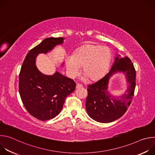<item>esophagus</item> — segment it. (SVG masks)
Segmentation results:
<instances>
[{
  "label": "esophagus",
  "mask_w": 155,
  "mask_h": 155,
  "mask_svg": "<svg viewBox=\"0 0 155 155\" xmlns=\"http://www.w3.org/2000/svg\"><path fill=\"white\" fill-rule=\"evenodd\" d=\"M83 87V85L81 84H79V83H77V85H76V88L77 89V88H80V87Z\"/></svg>",
  "instance_id": "34e87169"
}]
</instances>
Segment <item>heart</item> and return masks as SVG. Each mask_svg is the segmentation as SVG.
<instances>
[{
  "label": "heart",
  "mask_w": 155,
  "mask_h": 155,
  "mask_svg": "<svg viewBox=\"0 0 155 155\" xmlns=\"http://www.w3.org/2000/svg\"><path fill=\"white\" fill-rule=\"evenodd\" d=\"M112 53L106 47L86 44L78 48L72 56L65 59V67L68 75L74 78L78 75L80 67L85 78L96 81L102 77L110 65Z\"/></svg>",
  "instance_id": "b5f03b06"
}]
</instances>
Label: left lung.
I'll list each match as a JSON object with an SVG mask.
<instances>
[{
  "label": "left lung",
  "instance_id": "8db88e82",
  "mask_svg": "<svg viewBox=\"0 0 155 155\" xmlns=\"http://www.w3.org/2000/svg\"><path fill=\"white\" fill-rule=\"evenodd\" d=\"M117 56L111 69L101 79L87 86V96L85 103L86 112L94 120L107 123L122 117L133 97L136 87V72L133 63L127 56ZM125 74L128 86L124 94L116 98L107 91L109 80L114 73Z\"/></svg>",
  "mask_w": 155,
  "mask_h": 155
}]
</instances>
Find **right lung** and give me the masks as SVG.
Masks as SVG:
<instances>
[{"label":"right lung","mask_w":155,"mask_h":155,"mask_svg":"<svg viewBox=\"0 0 155 155\" xmlns=\"http://www.w3.org/2000/svg\"><path fill=\"white\" fill-rule=\"evenodd\" d=\"M62 37L43 40L31 50L21 66L19 75V92L27 111L35 118L47 121L61 112L65 97L75 90L76 83L56 72L53 75L40 72L35 65L40 53H47L56 45L63 43Z\"/></svg>","instance_id":"1"}]
</instances>
